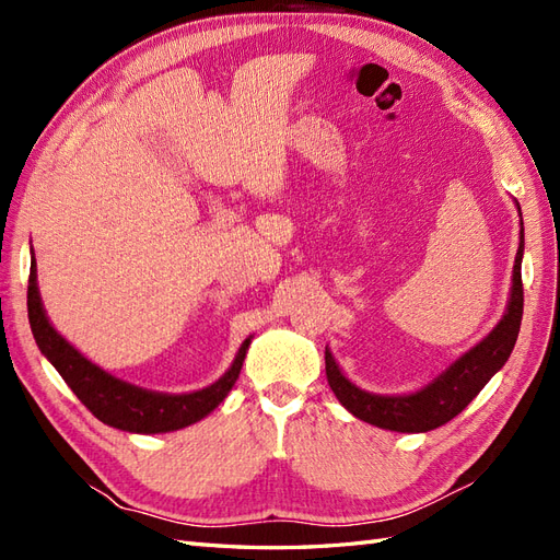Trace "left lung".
I'll return each instance as SVG.
<instances>
[{
	"mask_svg": "<svg viewBox=\"0 0 560 560\" xmlns=\"http://www.w3.org/2000/svg\"><path fill=\"white\" fill-rule=\"evenodd\" d=\"M518 206V202H516ZM521 212V208H518ZM521 259H523V222L521 243L512 273V296L506 303V313L481 343L467 350L460 360H455L442 376H436L425 387L411 395H374L350 383L343 371L338 369L329 348L325 350L327 381L336 399L346 409L369 425H376L393 432H430L446 425L460 413L465 406L477 397L483 385L493 378L510 360L521 329L523 317V282H521Z\"/></svg>",
	"mask_w": 560,
	"mask_h": 560,
	"instance_id": "obj_1",
	"label": "left lung"
}]
</instances>
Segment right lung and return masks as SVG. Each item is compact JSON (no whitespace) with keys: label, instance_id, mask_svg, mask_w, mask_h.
Instances as JSON below:
<instances>
[{"label":"right lung","instance_id":"add662e5","mask_svg":"<svg viewBox=\"0 0 560 560\" xmlns=\"http://www.w3.org/2000/svg\"><path fill=\"white\" fill-rule=\"evenodd\" d=\"M27 317L39 350L46 354V360L58 369V374L72 387V393L79 397V401L86 406L97 420H103L105 425L135 434L175 432L186 425H194V422L214 411L231 393L235 381H238L252 341V336L245 338V343L241 346L238 354H235L231 369L222 378L189 395L151 393V389L114 378L105 369H100L97 364L83 358L74 346L67 343L65 338L50 327L37 287L35 254H32L30 264Z\"/></svg>","mask_w":560,"mask_h":560}]
</instances>
